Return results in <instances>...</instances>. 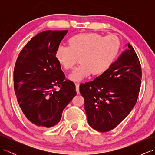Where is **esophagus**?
I'll use <instances>...</instances> for the list:
<instances>
[{
	"mask_svg": "<svg viewBox=\"0 0 155 155\" xmlns=\"http://www.w3.org/2000/svg\"><path fill=\"white\" fill-rule=\"evenodd\" d=\"M79 83H75V87H76V91H77V94H79Z\"/></svg>",
	"mask_w": 155,
	"mask_h": 155,
	"instance_id": "1",
	"label": "esophagus"
}]
</instances>
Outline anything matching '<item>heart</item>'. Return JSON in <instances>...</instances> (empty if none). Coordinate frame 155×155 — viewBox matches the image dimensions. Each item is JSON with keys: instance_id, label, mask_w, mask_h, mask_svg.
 <instances>
[{"instance_id": "b5f03b06", "label": "heart", "mask_w": 155, "mask_h": 155, "mask_svg": "<svg viewBox=\"0 0 155 155\" xmlns=\"http://www.w3.org/2000/svg\"><path fill=\"white\" fill-rule=\"evenodd\" d=\"M68 47L59 46L55 56L58 63L66 71L80 64L69 75L71 81H78L104 73L113 63L120 50V39L115 35L103 37L95 32H84L68 39Z\"/></svg>"}]
</instances>
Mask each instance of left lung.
Returning <instances> with one entry per match:
<instances>
[{"mask_svg":"<svg viewBox=\"0 0 155 155\" xmlns=\"http://www.w3.org/2000/svg\"><path fill=\"white\" fill-rule=\"evenodd\" d=\"M128 47L104 73L80 85L88 124L98 132L114 129L137 101L141 66L132 46L128 44Z\"/></svg>","mask_w":155,"mask_h":155,"instance_id":"left-lung-1","label":"left lung"}]
</instances>
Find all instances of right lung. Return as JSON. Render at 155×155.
Wrapping results in <instances>:
<instances>
[{
    "label": "right lung",
    "instance_id": "right-lung-1",
    "mask_svg": "<svg viewBox=\"0 0 155 155\" xmlns=\"http://www.w3.org/2000/svg\"><path fill=\"white\" fill-rule=\"evenodd\" d=\"M67 32L38 33L16 59L13 74L16 99L26 118L39 128L57 125L64 108L77 94L74 83L65 78L55 56Z\"/></svg>",
    "mask_w": 155,
    "mask_h": 155
}]
</instances>
